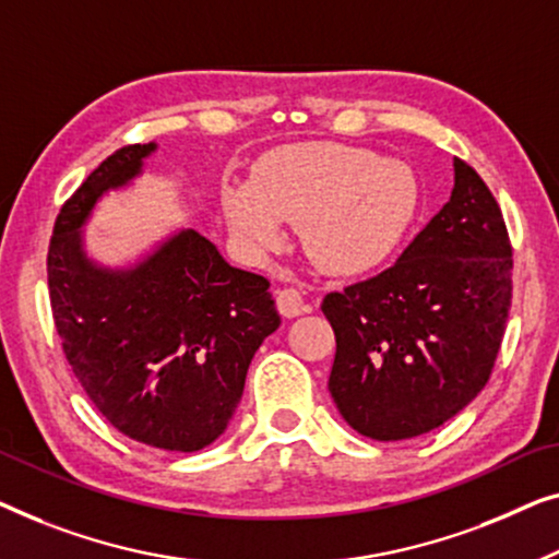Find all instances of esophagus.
<instances>
[{
	"label": "esophagus",
	"instance_id": "1",
	"mask_svg": "<svg viewBox=\"0 0 559 559\" xmlns=\"http://www.w3.org/2000/svg\"><path fill=\"white\" fill-rule=\"evenodd\" d=\"M276 306H278L281 317H286V319L301 317V313L309 309L304 301L301 290H296V288H281L276 294Z\"/></svg>",
	"mask_w": 559,
	"mask_h": 559
}]
</instances>
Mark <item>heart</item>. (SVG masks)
I'll return each mask as SVG.
<instances>
[{"mask_svg": "<svg viewBox=\"0 0 559 559\" xmlns=\"http://www.w3.org/2000/svg\"><path fill=\"white\" fill-rule=\"evenodd\" d=\"M420 187L403 162L347 144H304L271 154L250 182L223 187V210L242 246L258 253L298 225L304 255L340 278L382 269L405 240Z\"/></svg>", "mask_w": 559, "mask_h": 559, "instance_id": "1", "label": "heart"}]
</instances>
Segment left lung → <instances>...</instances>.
Here are the masks:
<instances>
[{"mask_svg":"<svg viewBox=\"0 0 559 559\" xmlns=\"http://www.w3.org/2000/svg\"><path fill=\"white\" fill-rule=\"evenodd\" d=\"M453 192L395 265L324 296L342 418L372 440L428 433L489 382L512 309V246L489 187L453 159Z\"/></svg>","mask_w":559,"mask_h":559,"instance_id":"1","label":"left lung"}]
</instances>
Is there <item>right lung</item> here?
Masks as SVG:
<instances>
[{
	"label": "right lung",
	"mask_w": 559,
	"mask_h": 559,
	"mask_svg": "<svg viewBox=\"0 0 559 559\" xmlns=\"http://www.w3.org/2000/svg\"><path fill=\"white\" fill-rule=\"evenodd\" d=\"M154 152V141L119 148L62 204L47 286L62 352L104 418L139 443L194 453L225 433L250 359L281 317L271 283L233 269L194 230L171 233L129 269L88 258L93 207Z\"/></svg>",
	"instance_id": "add662e5"
}]
</instances>
